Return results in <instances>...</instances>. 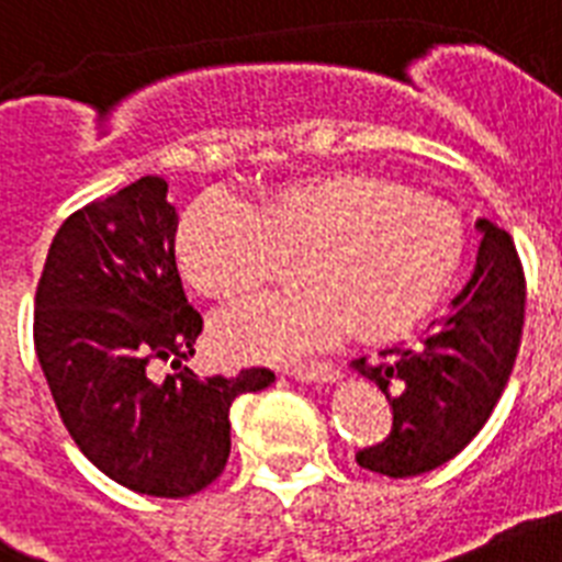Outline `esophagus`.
Masks as SVG:
<instances>
[{"label": "esophagus", "mask_w": 562, "mask_h": 562, "mask_svg": "<svg viewBox=\"0 0 562 562\" xmlns=\"http://www.w3.org/2000/svg\"><path fill=\"white\" fill-rule=\"evenodd\" d=\"M291 375L296 378V381H303V384H331L337 378V369L331 367V363H317V360H312V363H296L294 369H291Z\"/></svg>", "instance_id": "1"}]
</instances>
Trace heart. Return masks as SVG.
I'll use <instances>...</instances> for the list:
<instances>
[{
  "mask_svg": "<svg viewBox=\"0 0 562 562\" xmlns=\"http://www.w3.org/2000/svg\"><path fill=\"white\" fill-rule=\"evenodd\" d=\"M464 227L447 204L398 181L355 170L277 184L245 210L202 199L176 231L178 271L199 294L241 300L266 285L277 259L296 294L254 300L216 323L236 360H289L344 331L360 344L409 335L453 285Z\"/></svg>",
  "mask_w": 562,
  "mask_h": 562,
  "instance_id": "obj_1",
  "label": "heart"
}]
</instances>
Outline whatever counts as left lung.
<instances>
[{
    "label": "left lung",
    "instance_id": "8db88e82",
    "mask_svg": "<svg viewBox=\"0 0 562 562\" xmlns=\"http://www.w3.org/2000/svg\"><path fill=\"white\" fill-rule=\"evenodd\" d=\"M471 280L418 346L352 360L358 375L384 392L392 430L363 447L360 468L392 479L436 471L471 445L508 384L526 321V277L514 239L487 218Z\"/></svg>",
    "mask_w": 562,
    "mask_h": 562
}]
</instances>
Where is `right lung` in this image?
<instances>
[{"label":"right lung","instance_id":"right-lung-1","mask_svg":"<svg viewBox=\"0 0 562 562\" xmlns=\"http://www.w3.org/2000/svg\"><path fill=\"white\" fill-rule=\"evenodd\" d=\"M167 181L144 176L86 204L54 236L36 285L34 346L68 436L135 494H199L231 456V407L273 384L271 369L199 378L202 335L176 268ZM176 373L155 382L151 369Z\"/></svg>","mask_w":562,"mask_h":562}]
</instances>
